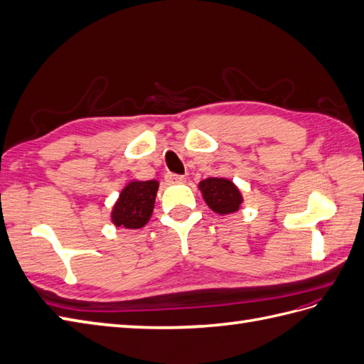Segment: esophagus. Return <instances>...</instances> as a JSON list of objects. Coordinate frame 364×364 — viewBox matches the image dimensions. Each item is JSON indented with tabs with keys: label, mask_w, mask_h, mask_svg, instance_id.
I'll use <instances>...</instances> for the list:
<instances>
[{
	"label": "esophagus",
	"mask_w": 364,
	"mask_h": 364,
	"mask_svg": "<svg viewBox=\"0 0 364 364\" xmlns=\"http://www.w3.org/2000/svg\"><path fill=\"white\" fill-rule=\"evenodd\" d=\"M165 179H166V182H170V183H183L185 181H187V177L181 176V174L170 173V174H166Z\"/></svg>",
	"instance_id": "1"
}]
</instances>
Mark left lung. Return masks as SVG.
<instances>
[{
	"mask_svg": "<svg viewBox=\"0 0 364 364\" xmlns=\"http://www.w3.org/2000/svg\"><path fill=\"white\" fill-rule=\"evenodd\" d=\"M199 190L207 205L218 215H230L242 205V194L236 185L224 177H208L199 182Z\"/></svg>",
	"mask_w": 364,
	"mask_h": 364,
	"instance_id": "8db88e82",
	"label": "left lung"
}]
</instances>
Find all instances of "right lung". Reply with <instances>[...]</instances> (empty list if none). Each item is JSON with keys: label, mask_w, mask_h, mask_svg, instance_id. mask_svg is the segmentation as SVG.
<instances>
[{"label": "right lung", "mask_w": 364, "mask_h": 364, "mask_svg": "<svg viewBox=\"0 0 364 364\" xmlns=\"http://www.w3.org/2000/svg\"><path fill=\"white\" fill-rule=\"evenodd\" d=\"M157 188V181L128 182L127 187L120 191V196L112 207V224L115 227H125L131 230L146 225L153 215Z\"/></svg>", "instance_id": "right-lung-1"}]
</instances>
